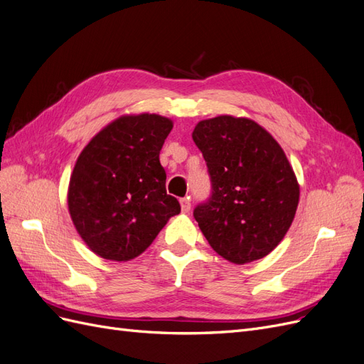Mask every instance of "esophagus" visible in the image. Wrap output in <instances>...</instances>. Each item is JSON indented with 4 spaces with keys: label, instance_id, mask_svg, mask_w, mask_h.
Masks as SVG:
<instances>
[{
    "label": "esophagus",
    "instance_id": "34e87169",
    "mask_svg": "<svg viewBox=\"0 0 364 364\" xmlns=\"http://www.w3.org/2000/svg\"><path fill=\"white\" fill-rule=\"evenodd\" d=\"M181 208H182V213H188L191 209V200L190 197H183V199H181Z\"/></svg>",
    "mask_w": 364,
    "mask_h": 364
}]
</instances>
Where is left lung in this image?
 <instances>
[{
    "label": "left lung",
    "instance_id": "obj_1",
    "mask_svg": "<svg viewBox=\"0 0 364 364\" xmlns=\"http://www.w3.org/2000/svg\"><path fill=\"white\" fill-rule=\"evenodd\" d=\"M193 139L211 179V196L193 213L209 246L235 264L269 255L299 203L284 150L255 121L230 115L200 121Z\"/></svg>",
    "mask_w": 364,
    "mask_h": 364
}]
</instances>
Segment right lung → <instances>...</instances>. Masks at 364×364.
<instances>
[{"instance_id": "right-lung-1", "label": "right lung", "mask_w": 364, "mask_h": 364, "mask_svg": "<svg viewBox=\"0 0 364 364\" xmlns=\"http://www.w3.org/2000/svg\"><path fill=\"white\" fill-rule=\"evenodd\" d=\"M173 123L155 114L121 117L95 135L71 174L68 208L98 257L127 261L144 252L181 213L167 194L159 151Z\"/></svg>"}]
</instances>
